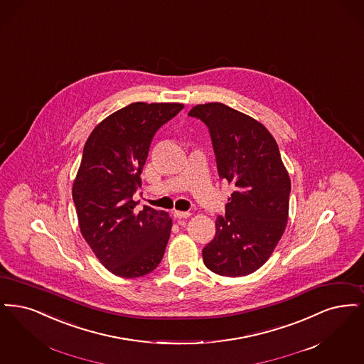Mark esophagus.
Listing matches in <instances>:
<instances>
[{
    "mask_svg": "<svg viewBox=\"0 0 364 364\" xmlns=\"http://www.w3.org/2000/svg\"><path fill=\"white\" fill-rule=\"evenodd\" d=\"M173 215H174L175 219H188L190 218V212H181V210H174L173 212Z\"/></svg>",
    "mask_w": 364,
    "mask_h": 364,
    "instance_id": "obj_1",
    "label": "esophagus"
}]
</instances>
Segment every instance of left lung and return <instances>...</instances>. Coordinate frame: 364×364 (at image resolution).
Returning <instances> with one entry per match:
<instances>
[{"instance_id": "left-lung-1", "label": "left lung", "mask_w": 364, "mask_h": 364, "mask_svg": "<svg viewBox=\"0 0 364 364\" xmlns=\"http://www.w3.org/2000/svg\"><path fill=\"white\" fill-rule=\"evenodd\" d=\"M189 115L209 129L219 176L235 189L203 250L204 264L220 276H247L268 261L284 234L289 175L277 142L257 119L218 102L197 105Z\"/></svg>"}]
</instances>
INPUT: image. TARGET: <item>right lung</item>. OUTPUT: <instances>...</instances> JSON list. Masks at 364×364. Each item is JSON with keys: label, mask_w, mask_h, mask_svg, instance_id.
Listing matches in <instances>:
<instances>
[{"label": "right lung", "mask_w": 364, "mask_h": 364, "mask_svg": "<svg viewBox=\"0 0 364 364\" xmlns=\"http://www.w3.org/2000/svg\"><path fill=\"white\" fill-rule=\"evenodd\" d=\"M181 103L136 102L96 125L84 145L72 196L80 232L112 274L133 279L158 268L173 220L164 210H134L142 167L159 127Z\"/></svg>", "instance_id": "1"}]
</instances>
